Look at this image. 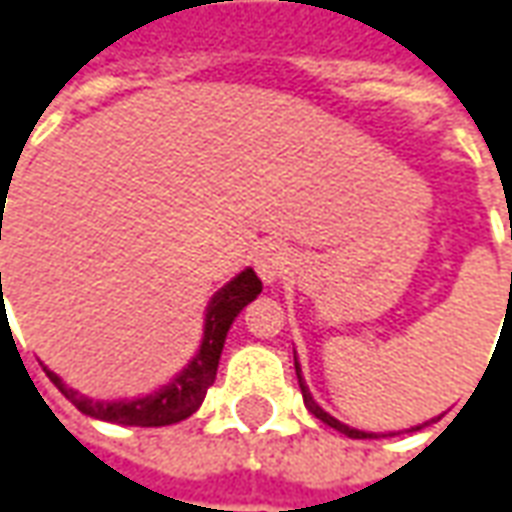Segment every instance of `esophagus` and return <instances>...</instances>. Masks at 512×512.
<instances>
[{
	"label": "esophagus",
	"mask_w": 512,
	"mask_h": 512,
	"mask_svg": "<svg viewBox=\"0 0 512 512\" xmlns=\"http://www.w3.org/2000/svg\"><path fill=\"white\" fill-rule=\"evenodd\" d=\"M288 266H291V257H288L285 246H280V243H269V246H263L255 257V269L263 283H274V280H280L285 271H288Z\"/></svg>",
	"instance_id": "obj_1"
}]
</instances>
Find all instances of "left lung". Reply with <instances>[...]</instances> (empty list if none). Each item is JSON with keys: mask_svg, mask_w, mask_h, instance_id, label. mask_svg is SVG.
<instances>
[{"mask_svg": "<svg viewBox=\"0 0 512 512\" xmlns=\"http://www.w3.org/2000/svg\"><path fill=\"white\" fill-rule=\"evenodd\" d=\"M510 238H512V235H510ZM294 367H297V378H300V389H302V398H305V406H308V409H311V412H314V415L319 417L322 423H328L330 429L342 431V434H347V437H353V440H364V437H378V434H370V431L350 429V426H344V423H339L336 417H330L328 412H325V409H322V406H319V403H316L314 398H311V392H308V387H305V381H302V375H300V364H297V356H294ZM417 429H420V426H415V429H409V431H417Z\"/></svg>", "mask_w": 512, "mask_h": 512, "instance_id": "1", "label": "left lung"}]
</instances>
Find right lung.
Listing matches in <instances>:
<instances>
[{
	"label": "right lung",
	"mask_w": 512,
	"mask_h": 512,
	"mask_svg": "<svg viewBox=\"0 0 512 512\" xmlns=\"http://www.w3.org/2000/svg\"><path fill=\"white\" fill-rule=\"evenodd\" d=\"M260 291H263V283L252 269L241 271L235 280H229L212 297L210 308H207L204 339H201V347H198L193 361L170 384L156 389L151 395H142V398H134V401H92V398H83L75 389L66 387L64 381L55 373H50L47 367H44V373L50 375V381L61 389V395L66 401L75 403L83 415L106 420V423H117V426H145V429L179 423L201 406L207 389L215 381V373H218V358H221V350H224V342H227L229 325L235 322V316L241 314Z\"/></svg>",
	"instance_id": "1"
}]
</instances>
